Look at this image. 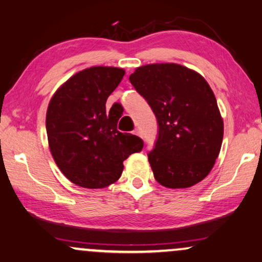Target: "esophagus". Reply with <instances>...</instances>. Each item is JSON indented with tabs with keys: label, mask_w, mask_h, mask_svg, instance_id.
<instances>
[{
	"label": "esophagus",
	"mask_w": 262,
	"mask_h": 262,
	"mask_svg": "<svg viewBox=\"0 0 262 262\" xmlns=\"http://www.w3.org/2000/svg\"><path fill=\"white\" fill-rule=\"evenodd\" d=\"M133 133H134L135 135H138V137H141V133H140V130H139L138 128H135V129H134V132H133Z\"/></svg>",
	"instance_id": "obj_1"
}]
</instances>
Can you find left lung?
Instances as JSON below:
<instances>
[{
	"instance_id": "1",
	"label": "left lung",
	"mask_w": 262,
	"mask_h": 262,
	"mask_svg": "<svg viewBox=\"0 0 262 262\" xmlns=\"http://www.w3.org/2000/svg\"><path fill=\"white\" fill-rule=\"evenodd\" d=\"M129 80L158 120V140L148 153L157 182L171 189L201 182L218 158L224 135V122L208 82L177 63L141 66Z\"/></svg>"
}]
</instances>
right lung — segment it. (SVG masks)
I'll return each mask as SVG.
<instances>
[{
    "label": "right lung",
    "instance_id": "obj_1",
    "mask_svg": "<svg viewBox=\"0 0 262 262\" xmlns=\"http://www.w3.org/2000/svg\"><path fill=\"white\" fill-rule=\"evenodd\" d=\"M124 74L117 67L86 68L62 83L49 102V148L61 172L76 186L99 189L115 183L123 160L144 147L137 135L117 130L123 111L118 114L115 104L110 110L105 106Z\"/></svg>",
    "mask_w": 262,
    "mask_h": 262
}]
</instances>
